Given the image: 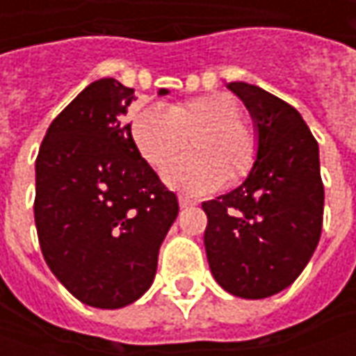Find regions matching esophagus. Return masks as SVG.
I'll return each mask as SVG.
<instances>
[{
	"instance_id": "34e87169",
	"label": "esophagus",
	"mask_w": 356,
	"mask_h": 356,
	"mask_svg": "<svg viewBox=\"0 0 356 356\" xmlns=\"http://www.w3.org/2000/svg\"><path fill=\"white\" fill-rule=\"evenodd\" d=\"M178 204H180V208H190V206H194V204H196V200H192L190 196L180 194V196H178Z\"/></svg>"
}]
</instances>
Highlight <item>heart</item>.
I'll return each mask as SVG.
<instances>
[{
    "label": "heart",
    "mask_w": 356,
    "mask_h": 356,
    "mask_svg": "<svg viewBox=\"0 0 356 356\" xmlns=\"http://www.w3.org/2000/svg\"><path fill=\"white\" fill-rule=\"evenodd\" d=\"M241 106L226 92L196 97L166 106L136 104L130 113V138L138 154L164 168L194 138L195 154L172 163L164 182L188 194H206L226 180L243 178L255 160V138L241 124Z\"/></svg>",
    "instance_id": "b5f03b06"
}]
</instances>
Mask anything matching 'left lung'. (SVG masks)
I'll return each mask as SVG.
<instances>
[{
	"mask_svg": "<svg viewBox=\"0 0 356 356\" xmlns=\"http://www.w3.org/2000/svg\"><path fill=\"white\" fill-rule=\"evenodd\" d=\"M227 89L252 115L257 152L243 184L202 204L204 245L222 289L266 299L301 275L321 238L319 146L291 104L241 81Z\"/></svg>",
	"mask_w": 356,
	"mask_h": 356,
	"instance_id": "1",
	"label": "left lung"
}]
</instances>
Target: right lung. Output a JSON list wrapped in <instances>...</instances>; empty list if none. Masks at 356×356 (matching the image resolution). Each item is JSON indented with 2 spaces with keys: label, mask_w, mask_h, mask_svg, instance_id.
I'll list each match as a JSON object with an SVG mask.
<instances>
[{
  "label": "right lung",
  "mask_w": 356,
  "mask_h": 356,
  "mask_svg": "<svg viewBox=\"0 0 356 356\" xmlns=\"http://www.w3.org/2000/svg\"><path fill=\"white\" fill-rule=\"evenodd\" d=\"M158 95H168L166 89ZM134 89L99 79L51 122L35 160V226L53 275L81 303L120 309L156 275L178 200L130 138Z\"/></svg>",
  "instance_id": "1"
}]
</instances>
